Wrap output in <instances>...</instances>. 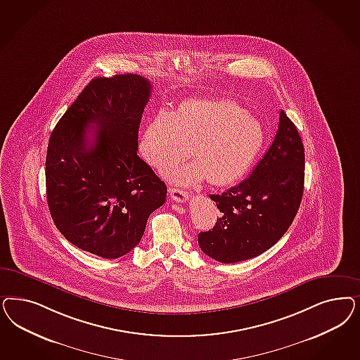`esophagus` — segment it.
I'll return each mask as SVG.
<instances>
[{
    "mask_svg": "<svg viewBox=\"0 0 360 360\" xmlns=\"http://www.w3.org/2000/svg\"><path fill=\"white\" fill-rule=\"evenodd\" d=\"M169 193L171 198H174L176 202H186L188 200V193L184 189H179V188H169Z\"/></svg>",
    "mask_w": 360,
    "mask_h": 360,
    "instance_id": "esophagus-1",
    "label": "esophagus"
}]
</instances>
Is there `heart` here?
<instances>
[{"label": "heart", "instance_id": "heart-1", "mask_svg": "<svg viewBox=\"0 0 360 360\" xmlns=\"http://www.w3.org/2000/svg\"><path fill=\"white\" fill-rule=\"evenodd\" d=\"M265 129L244 105L231 98L204 96L181 102L171 114L159 112L144 128L140 153L164 172L188 156L193 160L174 167L167 176L192 186L207 177L212 186H229L250 169L265 144Z\"/></svg>", "mask_w": 360, "mask_h": 360}]
</instances>
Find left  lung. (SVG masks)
I'll return each instance as SVG.
<instances>
[{"label":"left lung","mask_w":360,"mask_h":360,"mask_svg":"<svg viewBox=\"0 0 360 360\" xmlns=\"http://www.w3.org/2000/svg\"><path fill=\"white\" fill-rule=\"evenodd\" d=\"M303 183V143L281 111L276 138L252 174L222 195L209 196L221 216L212 231L198 234V246L222 264L262 255L289 229L301 205Z\"/></svg>","instance_id":"obj_1"}]
</instances>
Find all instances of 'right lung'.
<instances>
[{
  "label": "right lung",
  "mask_w": 360,
  "mask_h": 360,
  "mask_svg": "<svg viewBox=\"0 0 360 360\" xmlns=\"http://www.w3.org/2000/svg\"><path fill=\"white\" fill-rule=\"evenodd\" d=\"M151 83L136 74L96 77L59 119L49 140L50 214L71 244L112 259L139 244L167 186L138 156Z\"/></svg>",
  "instance_id": "right-lung-1"
}]
</instances>
